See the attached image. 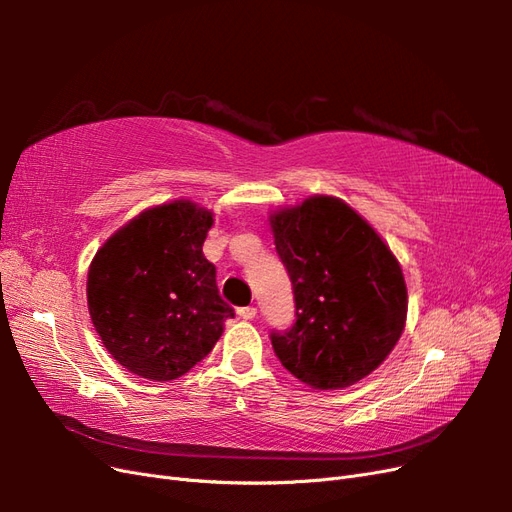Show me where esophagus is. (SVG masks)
<instances>
[{
    "label": "esophagus",
    "mask_w": 512,
    "mask_h": 512,
    "mask_svg": "<svg viewBox=\"0 0 512 512\" xmlns=\"http://www.w3.org/2000/svg\"><path fill=\"white\" fill-rule=\"evenodd\" d=\"M237 314H239V318H243V320H252V318H256V307H254V305L239 307Z\"/></svg>",
    "instance_id": "34e87169"
}]
</instances>
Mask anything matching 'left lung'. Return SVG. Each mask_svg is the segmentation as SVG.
Listing matches in <instances>:
<instances>
[{
  "label": "left lung",
  "instance_id": "8db88e82",
  "mask_svg": "<svg viewBox=\"0 0 512 512\" xmlns=\"http://www.w3.org/2000/svg\"><path fill=\"white\" fill-rule=\"evenodd\" d=\"M269 222L297 307L292 327L271 333L277 359L312 389H346L391 354L406 327L399 262L378 232L333 196L307 198Z\"/></svg>",
  "mask_w": 512,
  "mask_h": 512
}]
</instances>
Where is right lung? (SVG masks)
<instances>
[{
    "label": "right lung",
    "mask_w": 512,
    "mask_h": 512,
    "mask_svg": "<svg viewBox=\"0 0 512 512\" xmlns=\"http://www.w3.org/2000/svg\"><path fill=\"white\" fill-rule=\"evenodd\" d=\"M211 224V211L173 200L138 213L91 260V322L132 374L153 382L188 374L235 318L203 254Z\"/></svg>",
    "instance_id": "right-lung-1"
}]
</instances>
